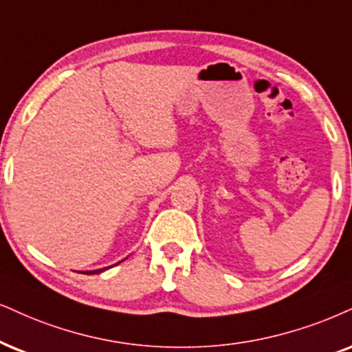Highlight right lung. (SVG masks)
I'll return each instance as SVG.
<instances>
[{
    "label": "right lung",
    "mask_w": 352,
    "mask_h": 352,
    "mask_svg": "<svg viewBox=\"0 0 352 352\" xmlns=\"http://www.w3.org/2000/svg\"><path fill=\"white\" fill-rule=\"evenodd\" d=\"M104 271V269H102ZM98 272H101V271H89V272H86V274H98Z\"/></svg>",
    "instance_id": "obj_1"
}]
</instances>
